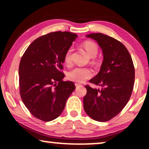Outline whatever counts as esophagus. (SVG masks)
Returning a JSON list of instances; mask_svg holds the SVG:
<instances>
[{
  "label": "esophagus",
  "instance_id": "esophagus-1",
  "mask_svg": "<svg viewBox=\"0 0 149 149\" xmlns=\"http://www.w3.org/2000/svg\"><path fill=\"white\" fill-rule=\"evenodd\" d=\"M75 86H76V87H81V86H82V85L79 84V83H75Z\"/></svg>",
  "mask_w": 149,
  "mask_h": 149
}]
</instances>
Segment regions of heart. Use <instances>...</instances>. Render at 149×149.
<instances>
[{"label":"heart","mask_w":149,"mask_h":149,"mask_svg":"<svg viewBox=\"0 0 149 149\" xmlns=\"http://www.w3.org/2000/svg\"><path fill=\"white\" fill-rule=\"evenodd\" d=\"M81 47L86 52L89 58H91L90 64L93 66H96L98 65V62L95 60L94 57L98 53L99 49L97 45L92 40H85L81 45ZM64 62L66 66H70L72 64L71 60L70 50H68L65 53L64 56ZM93 76V72L89 68H75L73 70L69 71L67 73V78L68 80L77 83H83L87 79H90Z\"/></svg>","instance_id":"1"}]
</instances>
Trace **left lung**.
<instances>
[{"mask_svg": "<svg viewBox=\"0 0 149 149\" xmlns=\"http://www.w3.org/2000/svg\"><path fill=\"white\" fill-rule=\"evenodd\" d=\"M86 36L97 42L104 60L98 74L89 80L101 89L85 85L83 107L92 119L107 121L123 110L131 96L135 79L133 61L127 48L115 38L102 33Z\"/></svg>", "mask_w": 149, "mask_h": 149, "instance_id": "8db88e82", "label": "left lung"}]
</instances>
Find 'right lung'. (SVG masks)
<instances>
[{"instance_id": "obj_1", "label": "right lung", "mask_w": 149, "mask_h": 149, "mask_svg": "<svg viewBox=\"0 0 149 149\" xmlns=\"http://www.w3.org/2000/svg\"><path fill=\"white\" fill-rule=\"evenodd\" d=\"M77 35L69 32H50L30 45L20 60L19 93L32 115L43 121L58 117L75 89L72 81H63L65 53Z\"/></svg>"}]
</instances>
